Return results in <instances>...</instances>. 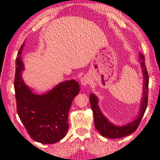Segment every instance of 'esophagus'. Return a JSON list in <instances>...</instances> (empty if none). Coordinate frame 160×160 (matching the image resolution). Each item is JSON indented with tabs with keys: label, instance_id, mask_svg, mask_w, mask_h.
Segmentation results:
<instances>
[{
	"label": "esophagus",
	"instance_id": "esophagus-1",
	"mask_svg": "<svg viewBox=\"0 0 160 160\" xmlns=\"http://www.w3.org/2000/svg\"><path fill=\"white\" fill-rule=\"evenodd\" d=\"M81 83H82V86L86 87V86H87L88 84V83H89V78H88L87 76H85V77L82 78V79H81Z\"/></svg>",
	"mask_w": 160,
	"mask_h": 160
}]
</instances>
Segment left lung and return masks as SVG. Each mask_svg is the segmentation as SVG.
I'll use <instances>...</instances> for the list:
<instances>
[{"mask_svg": "<svg viewBox=\"0 0 160 160\" xmlns=\"http://www.w3.org/2000/svg\"><path fill=\"white\" fill-rule=\"evenodd\" d=\"M139 64L141 65L142 75H143V92L140 102L139 110L138 116L134 120L129 122L123 126H118L113 124L109 119L103 114L100 108L98 105L99 99L94 94L91 93L89 96V100L91 107L93 111L94 118V126L96 129L99 132V133L103 137L107 138L116 139L126 137L136 131L141 120L143 117L144 112L147 107V99H148V85H149V76L147 73L144 57L142 53H139Z\"/></svg>", "mask_w": 160, "mask_h": 160, "instance_id": "1", "label": "left lung"}]
</instances>
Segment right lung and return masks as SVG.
<instances>
[{
    "instance_id": "add662e5",
    "label": "right lung",
    "mask_w": 160,
    "mask_h": 160,
    "mask_svg": "<svg viewBox=\"0 0 160 160\" xmlns=\"http://www.w3.org/2000/svg\"><path fill=\"white\" fill-rule=\"evenodd\" d=\"M24 46L23 43L16 60L14 88L17 112L31 139L42 144H54L68 131V112L73 98L79 93V84L74 79L65 81L47 92L35 94L21 77Z\"/></svg>"
}]
</instances>
